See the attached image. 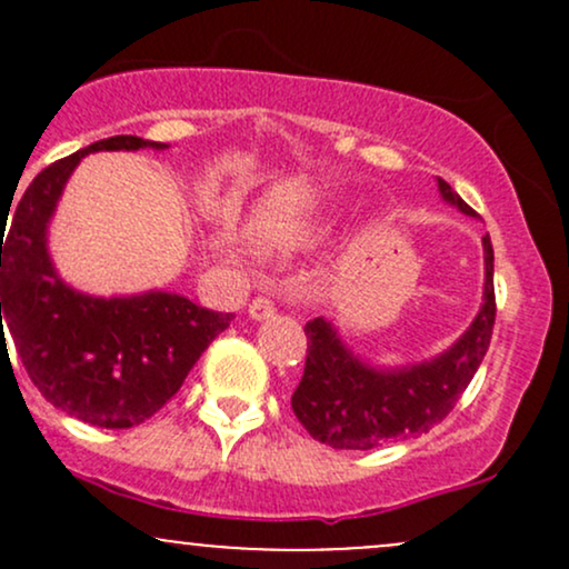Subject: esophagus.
Returning a JSON list of instances; mask_svg holds the SVG:
<instances>
[{
    "mask_svg": "<svg viewBox=\"0 0 569 569\" xmlns=\"http://www.w3.org/2000/svg\"><path fill=\"white\" fill-rule=\"evenodd\" d=\"M276 302H272L270 297H257L251 299V305H248V316L253 318V321H264V318H272L276 316Z\"/></svg>",
    "mask_w": 569,
    "mask_h": 569,
    "instance_id": "obj_1",
    "label": "esophagus"
}]
</instances>
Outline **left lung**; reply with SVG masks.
I'll return each instance as SVG.
<instances>
[{
	"mask_svg": "<svg viewBox=\"0 0 569 569\" xmlns=\"http://www.w3.org/2000/svg\"><path fill=\"white\" fill-rule=\"evenodd\" d=\"M441 198L468 217L476 211L447 181ZM485 243V302L479 316L449 350L422 363L380 369L352 356L326 318L305 326L307 361L291 409L307 433L335 449H375L385 441L428 433L455 409L457 398L485 361L495 326V253Z\"/></svg>",
	"mask_w": 569,
	"mask_h": 569,
	"instance_id": "8db88e82",
	"label": "left lung"
}]
</instances>
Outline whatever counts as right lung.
<instances>
[{
  "instance_id": "right-lung-1",
  "label": "right lung",
  "mask_w": 569,
  "mask_h": 569,
  "mask_svg": "<svg viewBox=\"0 0 569 569\" xmlns=\"http://www.w3.org/2000/svg\"><path fill=\"white\" fill-rule=\"evenodd\" d=\"M139 136H112L37 173L21 202L0 213V345L8 331L37 390L96 428H133L179 393L202 350L232 321L171 291L90 297L58 278L48 224L71 171L90 152L166 149Z\"/></svg>"
}]
</instances>
